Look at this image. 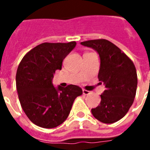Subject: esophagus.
<instances>
[{
    "instance_id": "34e87169",
    "label": "esophagus",
    "mask_w": 150,
    "mask_h": 150,
    "mask_svg": "<svg viewBox=\"0 0 150 150\" xmlns=\"http://www.w3.org/2000/svg\"><path fill=\"white\" fill-rule=\"evenodd\" d=\"M90 93H91V91H87V90H84V89L83 90V94L85 95V96H86V95H89Z\"/></svg>"
}]
</instances>
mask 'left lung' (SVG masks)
<instances>
[{
    "mask_svg": "<svg viewBox=\"0 0 150 150\" xmlns=\"http://www.w3.org/2000/svg\"><path fill=\"white\" fill-rule=\"evenodd\" d=\"M80 44L98 53L100 59L98 78L106 88L100 95V104L91 109V113L100 122H116L125 116L135 98L137 87L135 66L121 50L106 39Z\"/></svg>",
    "mask_w": 150,
    "mask_h": 150,
    "instance_id": "obj_1",
    "label": "left lung"
}]
</instances>
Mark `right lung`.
Wrapping results in <instances>:
<instances>
[{
    "label": "right lung",
    "mask_w": 150,
    "mask_h": 150,
    "mask_svg": "<svg viewBox=\"0 0 150 150\" xmlns=\"http://www.w3.org/2000/svg\"><path fill=\"white\" fill-rule=\"evenodd\" d=\"M76 46L68 43H42L21 59L16 74V86L22 109L34 125L52 129L69 116L75 98L83 94L76 85L54 87V75L62 69L63 59Z\"/></svg>",
    "instance_id": "1"
}]
</instances>
